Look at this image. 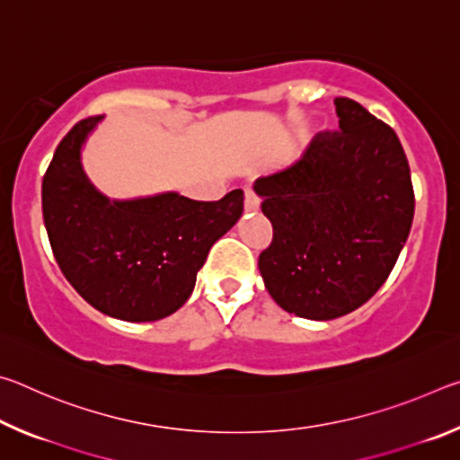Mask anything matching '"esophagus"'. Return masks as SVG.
<instances>
[{
	"mask_svg": "<svg viewBox=\"0 0 460 460\" xmlns=\"http://www.w3.org/2000/svg\"><path fill=\"white\" fill-rule=\"evenodd\" d=\"M243 208H245V213H255V211H260V199L255 197V192L253 190H245V202H243Z\"/></svg>",
	"mask_w": 460,
	"mask_h": 460,
	"instance_id": "34e87169",
	"label": "esophagus"
}]
</instances>
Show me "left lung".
<instances>
[{
	"label": "left lung",
	"instance_id": "1",
	"mask_svg": "<svg viewBox=\"0 0 460 460\" xmlns=\"http://www.w3.org/2000/svg\"><path fill=\"white\" fill-rule=\"evenodd\" d=\"M337 134L253 190L274 227L260 255L268 292L286 313L332 321L365 305L406 245L414 219L408 158L395 131L353 99H334Z\"/></svg>",
	"mask_w": 460,
	"mask_h": 460
}]
</instances>
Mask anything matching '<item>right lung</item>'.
I'll list each match as a JSON object with an SVG mask.
<instances>
[{
    "mask_svg": "<svg viewBox=\"0 0 460 460\" xmlns=\"http://www.w3.org/2000/svg\"><path fill=\"white\" fill-rule=\"evenodd\" d=\"M105 115L76 123L42 181V213L62 274L93 308L128 323L176 313L217 239L243 213V190L200 202L168 190L109 199L89 181L83 147Z\"/></svg>",
    "mask_w": 460,
    "mask_h": 460,
    "instance_id": "right-lung-1",
    "label": "right lung"
}]
</instances>
